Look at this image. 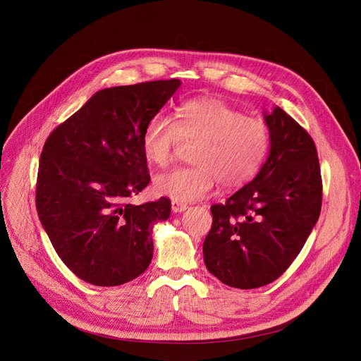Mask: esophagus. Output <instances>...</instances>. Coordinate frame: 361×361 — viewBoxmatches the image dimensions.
<instances>
[{"mask_svg": "<svg viewBox=\"0 0 361 361\" xmlns=\"http://www.w3.org/2000/svg\"><path fill=\"white\" fill-rule=\"evenodd\" d=\"M171 207H173V212L174 214H181L187 209V204L185 203H181V202H177V200H173V203H171Z\"/></svg>", "mask_w": 361, "mask_h": 361, "instance_id": "1", "label": "esophagus"}]
</instances>
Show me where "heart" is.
Returning a JSON list of instances; mask_svg holds the SVG:
<instances>
[{
  "label": "heart",
  "instance_id": "heart-1",
  "mask_svg": "<svg viewBox=\"0 0 361 361\" xmlns=\"http://www.w3.org/2000/svg\"><path fill=\"white\" fill-rule=\"evenodd\" d=\"M183 142L196 143L193 166H178L158 174L155 192L173 200L195 202L219 184L238 188L249 184L268 158L271 133L262 120L218 98H195L180 105L177 120L155 114L142 133L146 161L165 166Z\"/></svg>",
  "mask_w": 361,
  "mask_h": 361
}]
</instances>
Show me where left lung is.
Returning a JSON list of instances; mask_svg holds the SVG:
<instances>
[{
    "label": "left lung",
    "instance_id": "left-lung-1",
    "mask_svg": "<svg viewBox=\"0 0 361 361\" xmlns=\"http://www.w3.org/2000/svg\"><path fill=\"white\" fill-rule=\"evenodd\" d=\"M264 121L271 133L267 162L225 203L211 206L212 228L203 243L207 271L241 290L268 286L290 268L322 207L313 139L279 106Z\"/></svg>",
    "mask_w": 361,
    "mask_h": 361
}]
</instances>
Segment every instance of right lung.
<instances>
[{"instance_id": "right-lung-1", "label": "right lung", "mask_w": 361, "mask_h": 361, "mask_svg": "<svg viewBox=\"0 0 361 361\" xmlns=\"http://www.w3.org/2000/svg\"><path fill=\"white\" fill-rule=\"evenodd\" d=\"M178 79L97 92L48 136L36 180V211L56 255L85 282L116 287L142 275L154 256L152 228L171 200L139 206L150 176L142 150L146 123Z\"/></svg>"}]
</instances>
